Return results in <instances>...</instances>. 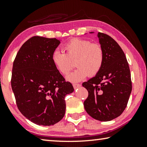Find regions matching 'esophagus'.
<instances>
[{
  "mask_svg": "<svg viewBox=\"0 0 147 147\" xmlns=\"http://www.w3.org/2000/svg\"><path fill=\"white\" fill-rule=\"evenodd\" d=\"M73 87H74V89H77V88H80V86H81V85L79 84H73Z\"/></svg>",
  "mask_w": 147,
  "mask_h": 147,
  "instance_id": "34e87169",
  "label": "esophagus"
}]
</instances>
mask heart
<instances>
[{"label":"heart","instance_id":"obj_1","mask_svg":"<svg viewBox=\"0 0 147 147\" xmlns=\"http://www.w3.org/2000/svg\"><path fill=\"white\" fill-rule=\"evenodd\" d=\"M66 53L55 50L52 54V61L56 69L66 74L73 67L71 61H75L78 68L67 74L69 82H78L88 75L94 76L101 70L104 61V52L101 45L86 39L73 38L64 46Z\"/></svg>","mask_w":147,"mask_h":147}]
</instances>
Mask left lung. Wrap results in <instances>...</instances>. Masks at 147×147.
Listing matches in <instances>:
<instances>
[{"mask_svg": "<svg viewBox=\"0 0 147 147\" xmlns=\"http://www.w3.org/2000/svg\"><path fill=\"white\" fill-rule=\"evenodd\" d=\"M97 36L103 50L104 61L99 73L82 84L88 92L84 106L93 118L107 122L122 115L127 106L132 90L131 74L118 44L106 34L98 32Z\"/></svg>", "mask_w": 147, "mask_h": 147, "instance_id": "8db88e82", "label": "left lung"}]
</instances>
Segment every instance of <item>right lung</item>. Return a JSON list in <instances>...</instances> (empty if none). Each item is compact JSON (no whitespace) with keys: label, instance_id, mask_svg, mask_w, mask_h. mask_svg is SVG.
Wrapping results in <instances>:
<instances>
[{"label":"right lung","instance_id":"add662e5","mask_svg":"<svg viewBox=\"0 0 147 147\" xmlns=\"http://www.w3.org/2000/svg\"><path fill=\"white\" fill-rule=\"evenodd\" d=\"M60 43L56 38L32 37L23 44L13 63L11 85L18 108L39 125L59 122L65 113V97L74 92L52 61Z\"/></svg>","mask_w":147,"mask_h":147}]
</instances>
